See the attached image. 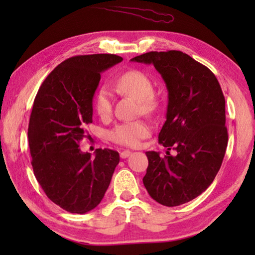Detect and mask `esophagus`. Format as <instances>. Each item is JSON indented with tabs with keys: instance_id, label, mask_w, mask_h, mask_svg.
I'll list each match as a JSON object with an SVG mask.
<instances>
[{
	"instance_id": "1",
	"label": "esophagus",
	"mask_w": 255,
	"mask_h": 255,
	"mask_svg": "<svg viewBox=\"0 0 255 255\" xmlns=\"http://www.w3.org/2000/svg\"><path fill=\"white\" fill-rule=\"evenodd\" d=\"M130 154H131L130 150H123V152L120 153V157H122V158H127Z\"/></svg>"
}]
</instances>
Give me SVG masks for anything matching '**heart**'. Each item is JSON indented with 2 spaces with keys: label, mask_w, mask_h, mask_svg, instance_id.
Returning <instances> with one entry per match:
<instances>
[{
  "label": "heart",
  "mask_w": 255,
  "mask_h": 255,
  "mask_svg": "<svg viewBox=\"0 0 255 255\" xmlns=\"http://www.w3.org/2000/svg\"><path fill=\"white\" fill-rule=\"evenodd\" d=\"M116 91L130 96L138 101L139 109L144 114H153L159 107L158 99L153 93L154 86L149 77L140 71H129L120 75L114 83ZM94 110L101 119L110 117L112 112L111 94L103 86L94 97ZM150 133V126L144 120H135L119 124L110 131L112 141L128 147H136L140 140Z\"/></svg>",
  "instance_id": "1"
}]
</instances>
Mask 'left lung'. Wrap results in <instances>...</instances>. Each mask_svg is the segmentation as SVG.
Wrapping results in <instances>:
<instances>
[{"instance_id":"8db88e82","label":"left lung","mask_w":255,"mask_h":255,"mask_svg":"<svg viewBox=\"0 0 255 255\" xmlns=\"http://www.w3.org/2000/svg\"><path fill=\"white\" fill-rule=\"evenodd\" d=\"M131 62L154 65L167 89L166 120L158 141L166 155L146 152L143 182L158 204L175 207L191 201L213 183L225 156L228 135L225 98L208 67L179 50L149 51ZM177 150L174 157L168 152Z\"/></svg>"}]
</instances>
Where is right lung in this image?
<instances>
[{"mask_svg": "<svg viewBox=\"0 0 255 255\" xmlns=\"http://www.w3.org/2000/svg\"><path fill=\"white\" fill-rule=\"evenodd\" d=\"M122 60L111 54L68 58L46 77L34 98L28 128L33 173L47 197L73 214L100 204L119 163L116 150L98 148L92 157L79 144L92 123L101 73Z\"/></svg>", "mask_w": 255, "mask_h": 255, "instance_id": "add662e5", "label": "right lung"}]
</instances>
